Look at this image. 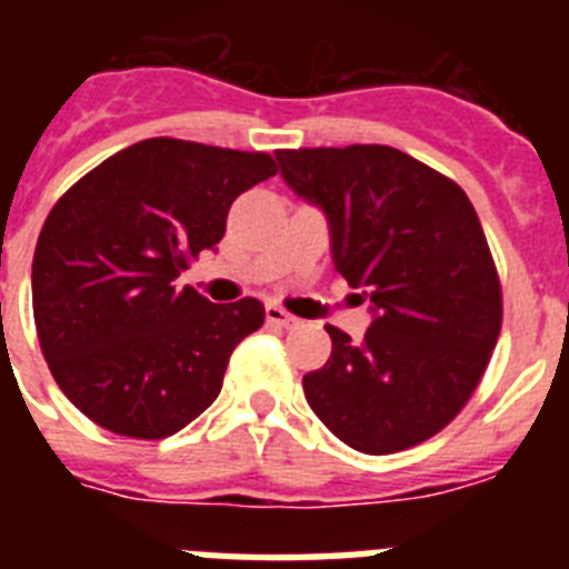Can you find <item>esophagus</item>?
<instances>
[{"instance_id": "obj_1", "label": "esophagus", "mask_w": 569, "mask_h": 569, "mask_svg": "<svg viewBox=\"0 0 569 569\" xmlns=\"http://www.w3.org/2000/svg\"><path fill=\"white\" fill-rule=\"evenodd\" d=\"M264 316H268V321L276 325V328H296V325H299V319L290 316L284 308H279V305H268V308H264Z\"/></svg>"}]
</instances>
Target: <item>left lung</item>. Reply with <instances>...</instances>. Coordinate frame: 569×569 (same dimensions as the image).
<instances>
[{
  "label": "left lung",
  "instance_id": "8db88e82",
  "mask_svg": "<svg viewBox=\"0 0 569 569\" xmlns=\"http://www.w3.org/2000/svg\"><path fill=\"white\" fill-rule=\"evenodd\" d=\"M281 179L325 213L333 264L370 299L353 341L301 379L336 439L385 456L456 419L501 330V288L479 216L447 176L387 144L276 150Z\"/></svg>",
  "mask_w": 569,
  "mask_h": 569
}]
</instances>
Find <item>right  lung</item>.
Instances as JSON below:
<instances>
[{"label":"right lung","mask_w":569,"mask_h":569,"mask_svg":"<svg viewBox=\"0 0 569 569\" xmlns=\"http://www.w3.org/2000/svg\"><path fill=\"white\" fill-rule=\"evenodd\" d=\"M270 176L268 153L159 136L104 159L53 204L33 253V319L50 373L90 421L164 439L213 405L264 308L213 305L176 279L216 250L236 196Z\"/></svg>","instance_id":"add662e5"}]
</instances>
